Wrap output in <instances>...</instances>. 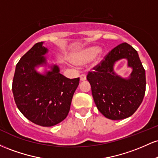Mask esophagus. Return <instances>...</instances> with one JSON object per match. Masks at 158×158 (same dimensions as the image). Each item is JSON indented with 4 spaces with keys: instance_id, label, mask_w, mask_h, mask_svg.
Wrapping results in <instances>:
<instances>
[{
    "instance_id": "esophagus-1",
    "label": "esophagus",
    "mask_w": 158,
    "mask_h": 158,
    "mask_svg": "<svg viewBox=\"0 0 158 158\" xmlns=\"http://www.w3.org/2000/svg\"><path fill=\"white\" fill-rule=\"evenodd\" d=\"M86 80V75L85 74H81L80 76V81Z\"/></svg>"
}]
</instances>
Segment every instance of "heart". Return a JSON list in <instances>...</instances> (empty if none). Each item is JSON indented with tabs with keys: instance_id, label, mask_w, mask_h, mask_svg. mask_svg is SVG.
Instances as JSON below:
<instances>
[{
	"instance_id": "b5f03b06",
	"label": "heart",
	"mask_w": 158,
	"mask_h": 158,
	"mask_svg": "<svg viewBox=\"0 0 158 158\" xmlns=\"http://www.w3.org/2000/svg\"><path fill=\"white\" fill-rule=\"evenodd\" d=\"M99 51V47L90 46L88 48L81 49L79 51L76 52L72 56V60L75 64L79 65H83L90 62L93 60L95 56Z\"/></svg>"
}]
</instances>
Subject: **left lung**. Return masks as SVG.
<instances>
[{"label":"left lung","instance_id":"1","mask_svg":"<svg viewBox=\"0 0 158 158\" xmlns=\"http://www.w3.org/2000/svg\"><path fill=\"white\" fill-rule=\"evenodd\" d=\"M123 58L128 61L132 71L128 78L117 75L115 63ZM89 72L87 79L98 110L106 118L118 120L131 116L143 102L146 92V72L135 48L122 43L110 51Z\"/></svg>","mask_w":158,"mask_h":158}]
</instances>
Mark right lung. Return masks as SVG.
Here are the masks:
<instances>
[{
    "instance_id": "obj_1",
    "label": "right lung",
    "mask_w": 158,
    "mask_h": 158,
    "mask_svg": "<svg viewBox=\"0 0 158 158\" xmlns=\"http://www.w3.org/2000/svg\"><path fill=\"white\" fill-rule=\"evenodd\" d=\"M36 43L18 62L12 81V93L18 108L35 124L53 126L66 118L79 78L68 79L59 73L57 64L49 65L48 49ZM48 66L40 74L36 68Z\"/></svg>"
}]
</instances>
